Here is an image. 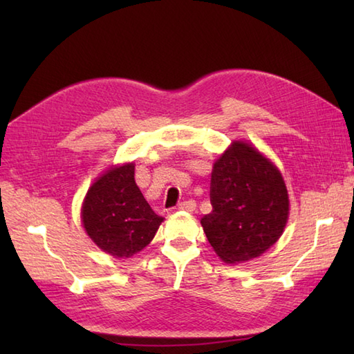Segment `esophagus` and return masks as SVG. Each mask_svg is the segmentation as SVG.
<instances>
[{
	"label": "esophagus",
	"mask_w": 354,
	"mask_h": 354,
	"mask_svg": "<svg viewBox=\"0 0 354 354\" xmlns=\"http://www.w3.org/2000/svg\"><path fill=\"white\" fill-rule=\"evenodd\" d=\"M178 208H179V209H185V212H193V209L196 208V202H194L193 199L184 201V202H179V204H178Z\"/></svg>",
	"instance_id": "esophagus-1"
}]
</instances>
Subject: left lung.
Segmentation results:
<instances>
[{
  "mask_svg": "<svg viewBox=\"0 0 354 354\" xmlns=\"http://www.w3.org/2000/svg\"><path fill=\"white\" fill-rule=\"evenodd\" d=\"M209 202L213 212L201 223L209 245L227 263L251 260L269 250L289 216L281 173L242 141L214 162Z\"/></svg>",
  "mask_w": 354,
  "mask_h": 354,
  "instance_id": "1",
  "label": "left lung"
}]
</instances>
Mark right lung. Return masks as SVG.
I'll list each match as a JSON object with an SVG mask.
<instances>
[{
  "instance_id": "right-lung-1",
  "label": "right lung",
  "mask_w": 354,
  "mask_h": 354,
  "mask_svg": "<svg viewBox=\"0 0 354 354\" xmlns=\"http://www.w3.org/2000/svg\"><path fill=\"white\" fill-rule=\"evenodd\" d=\"M133 170V164L108 170L91 185L82 207L88 236L114 257H131L145 250L164 219L142 196Z\"/></svg>"
}]
</instances>
